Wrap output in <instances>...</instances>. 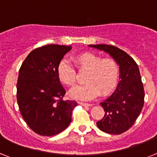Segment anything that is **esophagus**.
I'll list each match as a JSON object with an SVG mask.
<instances>
[{"instance_id": "1", "label": "esophagus", "mask_w": 157, "mask_h": 157, "mask_svg": "<svg viewBox=\"0 0 157 157\" xmlns=\"http://www.w3.org/2000/svg\"><path fill=\"white\" fill-rule=\"evenodd\" d=\"M79 104L81 105H84V106H91V104H89V103H85V102H79Z\"/></svg>"}]
</instances>
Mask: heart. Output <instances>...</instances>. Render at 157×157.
Wrapping results in <instances>:
<instances>
[{"label":"heart","mask_w":157,"mask_h":157,"mask_svg":"<svg viewBox=\"0 0 157 157\" xmlns=\"http://www.w3.org/2000/svg\"><path fill=\"white\" fill-rule=\"evenodd\" d=\"M79 71H87L85 76L86 84L76 86L69 92L70 97L79 100H89L101 96H108L116 89L120 77L119 65L114 59L91 52H81L72 57ZM57 75L64 85L72 86L76 83V72L74 68L61 60L57 66Z\"/></svg>","instance_id":"heart-1"}]
</instances>
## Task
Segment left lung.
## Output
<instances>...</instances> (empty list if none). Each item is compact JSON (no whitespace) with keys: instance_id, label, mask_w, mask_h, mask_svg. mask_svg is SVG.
Segmentation results:
<instances>
[{"instance_id":"1","label":"left lung","mask_w":157,"mask_h":157,"mask_svg":"<svg viewBox=\"0 0 157 157\" xmlns=\"http://www.w3.org/2000/svg\"><path fill=\"white\" fill-rule=\"evenodd\" d=\"M89 46L108 52L120 66L121 81L115 92L101 103L105 116L97 121V125L107 133H123L135 123L144 103V90L138 65L127 52L116 46Z\"/></svg>"}]
</instances>
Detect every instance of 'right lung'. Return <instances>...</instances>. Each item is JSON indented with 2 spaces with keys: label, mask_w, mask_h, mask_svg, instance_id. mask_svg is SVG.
<instances>
[{
  "label": "right lung",
  "mask_w": 157,
  "mask_h": 157,
  "mask_svg": "<svg viewBox=\"0 0 157 157\" xmlns=\"http://www.w3.org/2000/svg\"><path fill=\"white\" fill-rule=\"evenodd\" d=\"M71 46L48 44L33 50L20 68L17 101L28 126L36 133L51 136L64 131L72 121L75 101H64L66 93L57 66Z\"/></svg>",
  "instance_id": "right-lung-1"
}]
</instances>
